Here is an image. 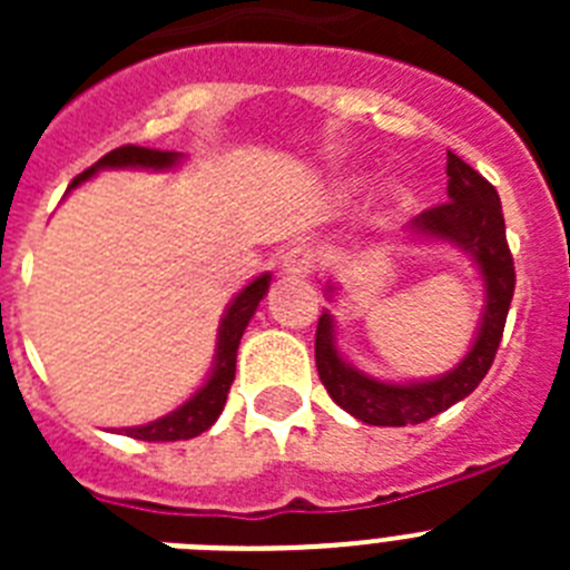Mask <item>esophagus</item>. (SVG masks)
I'll return each instance as SVG.
<instances>
[{
  "label": "esophagus",
  "instance_id": "obj_1",
  "mask_svg": "<svg viewBox=\"0 0 570 570\" xmlns=\"http://www.w3.org/2000/svg\"><path fill=\"white\" fill-rule=\"evenodd\" d=\"M314 268H316V254H314V248H305V245H296V248H291L279 262L282 274L296 276V279H299V276H308Z\"/></svg>",
  "mask_w": 570,
  "mask_h": 570
}]
</instances>
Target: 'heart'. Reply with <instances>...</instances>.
I'll list each match as a JSON object with an SVG mask.
<instances>
[{"label": "heart", "instance_id": "1", "mask_svg": "<svg viewBox=\"0 0 570 570\" xmlns=\"http://www.w3.org/2000/svg\"><path fill=\"white\" fill-rule=\"evenodd\" d=\"M351 185V188H360L362 185V179H354V183H347ZM407 203V190L402 188V185H391V188L385 190V205L391 210H396V208H402V205Z\"/></svg>", "mask_w": 570, "mask_h": 570}]
</instances>
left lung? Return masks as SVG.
<instances>
[{
	"label": "left lung",
	"instance_id": "left-lung-1",
	"mask_svg": "<svg viewBox=\"0 0 570 570\" xmlns=\"http://www.w3.org/2000/svg\"><path fill=\"white\" fill-rule=\"evenodd\" d=\"M448 203L422 210L411 219L405 239L445 242L476 265L485 288L476 334L471 347L451 371L431 380L387 382L365 374L342 356L336 342V320L322 311L316 325V371L331 400L367 425H420L442 414L485 380L497 347H500L505 316L513 296V259L505 242L500 194L485 176H480L460 156L448 150ZM328 299L340 294V285L328 282Z\"/></svg>",
	"mask_w": 570,
	"mask_h": 570
}]
</instances>
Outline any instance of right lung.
I'll list each match as a JSON object with an SVG mask.
<instances>
[{"label":"right lung","mask_w":570,"mask_h":570,"mask_svg":"<svg viewBox=\"0 0 570 570\" xmlns=\"http://www.w3.org/2000/svg\"><path fill=\"white\" fill-rule=\"evenodd\" d=\"M185 154L176 150H154V148H136V145H125L110 154H105L97 165H90L85 174H79L70 188H79L88 183L90 176H97L99 170L110 168H134V170H176L183 165ZM271 288V274H259L254 282H248L234 299L228 302L223 320H219V331H216V351H214V365H210L208 380L203 387H196L190 400L170 411V414L159 416L145 425L122 428V434L134 436L142 442H176V440H194L203 431H208L219 414H223L225 400H228L230 382L236 374V351H239V340L248 328V322L254 320L259 302L265 299Z\"/></svg>","instance_id":"1"}]
</instances>
